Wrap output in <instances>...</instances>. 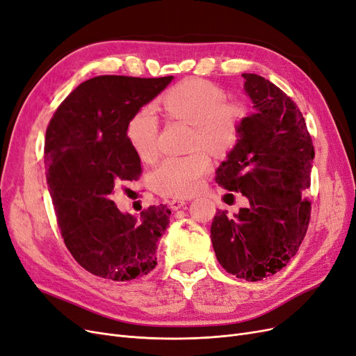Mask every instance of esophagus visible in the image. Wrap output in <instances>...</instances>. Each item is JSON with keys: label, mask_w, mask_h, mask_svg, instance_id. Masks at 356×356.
<instances>
[{"label": "esophagus", "mask_w": 356, "mask_h": 356, "mask_svg": "<svg viewBox=\"0 0 356 356\" xmlns=\"http://www.w3.org/2000/svg\"><path fill=\"white\" fill-rule=\"evenodd\" d=\"M186 203H187V202H186L184 199H174V200H170V209L177 211V209H179V208L184 207Z\"/></svg>", "instance_id": "34e87169"}]
</instances>
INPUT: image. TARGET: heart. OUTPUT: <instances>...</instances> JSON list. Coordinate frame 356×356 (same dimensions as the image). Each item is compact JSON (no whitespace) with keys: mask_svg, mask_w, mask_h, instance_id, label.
I'll use <instances>...</instances> for the list:
<instances>
[{"mask_svg":"<svg viewBox=\"0 0 356 356\" xmlns=\"http://www.w3.org/2000/svg\"><path fill=\"white\" fill-rule=\"evenodd\" d=\"M160 104L170 118L193 126L191 147L202 148L161 160L152 172V184L163 196L187 197L200 188L204 175L211 170L212 161L206 150L225 156L239 144L246 106L227 102L222 89L202 79L179 81L163 95ZM126 136L139 159L149 161L157 157L159 122L149 106H143L129 118Z\"/></svg>","mask_w":356,"mask_h":356,"instance_id":"obj_1","label":"heart"}]
</instances>
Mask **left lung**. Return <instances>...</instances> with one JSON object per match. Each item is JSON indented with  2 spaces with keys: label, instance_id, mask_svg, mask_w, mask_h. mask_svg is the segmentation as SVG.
Returning a JSON list of instances; mask_svg holds the SVG:
<instances>
[{
  "label": "left lung",
  "instance_id": "obj_1",
  "mask_svg": "<svg viewBox=\"0 0 356 356\" xmlns=\"http://www.w3.org/2000/svg\"><path fill=\"white\" fill-rule=\"evenodd\" d=\"M242 77L254 113L215 182L242 193L250 204L236 217L218 209L211 241L225 272L257 282L284 268L305 239L315 149L303 114L285 92L261 75Z\"/></svg>",
  "mask_w": 356,
  "mask_h": 356
}]
</instances>
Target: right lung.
<instances>
[{"label":"right lung","mask_w":356,"mask_h":356,"mask_svg":"<svg viewBox=\"0 0 356 356\" xmlns=\"http://www.w3.org/2000/svg\"><path fill=\"white\" fill-rule=\"evenodd\" d=\"M172 79L98 75L74 89L47 126L46 178L60 234L74 260L95 276L127 282L157 264L170 211L160 203L138 220L118 211L111 195L143 174L126 136L129 118Z\"/></svg>","instance_id":"1"}]
</instances>
